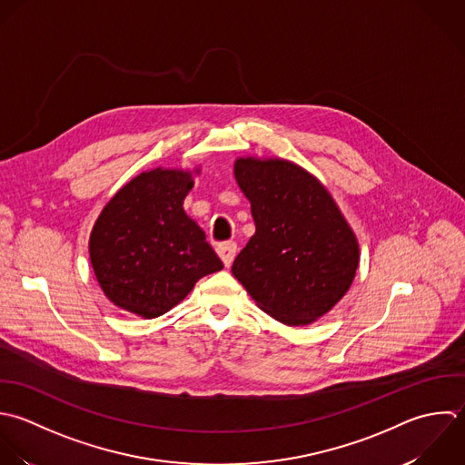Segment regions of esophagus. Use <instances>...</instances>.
<instances>
[{"instance_id": "1", "label": "esophagus", "mask_w": 465, "mask_h": 465, "mask_svg": "<svg viewBox=\"0 0 465 465\" xmlns=\"http://www.w3.org/2000/svg\"><path fill=\"white\" fill-rule=\"evenodd\" d=\"M217 253H219L221 261L224 262V266L230 268L232 262H233V259H235V255H237V244H235L233 241L223 242V244L217 246Z\"/></svg>"}]
</instances>
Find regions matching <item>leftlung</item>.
Instances as JSON below:
<instances>
[{
    "label": "left lung",
    "mask_w": 465,
    "mask_h": 465,
    "mask_svg": "<svg viewBox=\"0 0 465 465\" xmlns=\"http://www.w3.org/2000/svg\"><path fill=\"white\" fill-rule=\"evenodd\" d=\"M233 173L252 204L255 233L232 273L275 321L315 322L355 279L353 230L324 184L292 161L239 157Z\"/></svg>",
    "instance_id": "left-lung-1"
}]
</instances>
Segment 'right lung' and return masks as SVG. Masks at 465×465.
Here are the masks:
<instances>
[{
	"label": "right lung",
	"mask_w": 465,
	"mask_h": 465,
	"mask_svg": "<svg viewBox=\"0 0 465 465\" xmlns=\"http://www.w3.org/2000/svg\"><path fill=\"white\" fill-rule=\"evenodd\" d=\"M192 172L155 168L126 183L103 208L88 242L104 295L121 310L155 319L179 304L223 262L183 208Z\"/></svg>",
	"instance_id": "obj_1"
}]
</instances>
